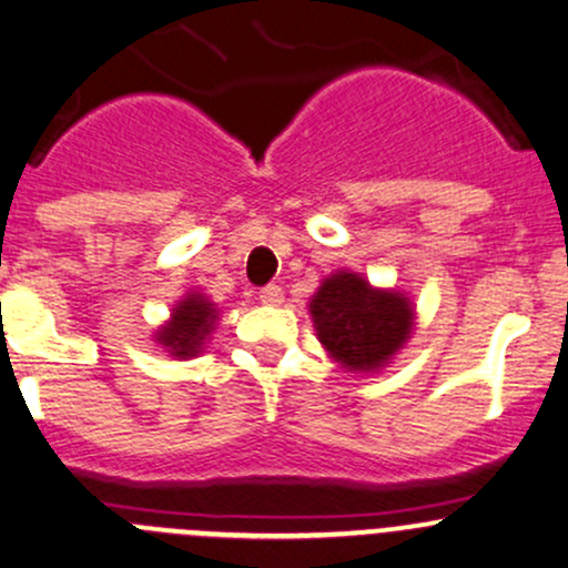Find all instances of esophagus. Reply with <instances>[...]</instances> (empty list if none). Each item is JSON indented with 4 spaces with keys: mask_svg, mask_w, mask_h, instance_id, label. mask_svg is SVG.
<instances>
[{
    "mask_svg": "<svg viewBox=\"0 0 568 568\" xmlns=\"http://www.w3.org/2000/svg\"><path fill=\"white\" fill-rule=\"evenodd\" d=\"M258 300L261 304H266V307H280V304H283V288H280V285H266V288H261Z\"/></svg>",
    "mask_w": 568,
    "mask_h": 568,
    "instance_id": "obj_1",
    "label": "esophagus"
}]
</instances>
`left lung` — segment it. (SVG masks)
<instances>
[{
	"instance_id": "1",
	"label": "left lung",
	"mask_w": 568,
	"mask_h": 568,
	"mask_svg": "<svg viewBox=\"0 0 568 568\" xmlns=\"http://www.w3.org/2000/svg\"><path fill=\"white\" fill-rule=\"evenodd\" d=\"M307 310L326 356L348 373H381L416 326V304L405 291L378 288L351 268L321 280Z\"/></svg>"
}]
</instances>
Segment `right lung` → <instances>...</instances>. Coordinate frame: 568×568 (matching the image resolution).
<instances>
[{
	"mask_svg": "<svg viewBox=\"0 0 568 568\" xmlns=\"http://www.w3.org/2000/svg\"><path fill=\"white\" fill-rule=\"evenodd\" d=\"M220 310L201 291H187V294L171 307L169 321L152 332L154 343L163 345L174 359H195L204 354L212 332L217 329Z\"/></svg>",
	"mask_w": 568,
	"mask_h": 568,
	"instance_id": "obj_1",
	"label": "right lung"
}]
</instances>
